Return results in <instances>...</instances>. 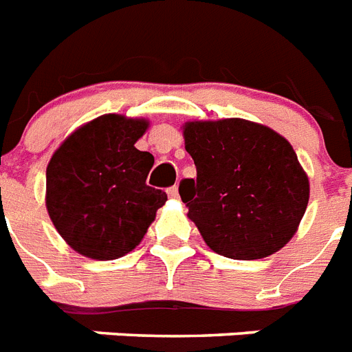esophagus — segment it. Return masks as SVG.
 Instances as JSON below:
<instances>
[{
    "label": "esophagus",
    "instance_id": "esophagus-1",
    "mask_svg": "<svg viewBox=\"0 0 352 352\" xmlns=\"http://www.w3.org/2000/svg\"><path fill=\"white\" fill-rule=\"evenodd\" d=\"M167 194L170 198H178V187H176V185H174V187H168Z\"/></svg>",
    "mask_w": 352,
    "mask_h": 352
}]
</instances>
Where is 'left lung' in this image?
<instances>
[{
  "label": "left lung",
  "mask_w": 352,
  "mask_h": 352,
  "mask_svg": "<svg viewBox=\"0 0 352 352\" xmlns=\"http://www.w3.org/2000/svg\"><path fill=\"white\" fill-rule=\"evenodd\" d=\"M184 136L196 179H182L179 196L205 243L232 260L280 251L309 204V179L291 143L240 118L187 123Z\"/></svg>",
  "instance_id": "8db88e82"
}]
</instances>
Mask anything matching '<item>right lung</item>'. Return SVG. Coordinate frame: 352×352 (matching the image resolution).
<instances>
[{"mask_svg": "<svg viewBox=\"0 0 352 352\" xmlns=\"http://www.w3.org/2000/svg\"><path fill=\"white\" fill-rule=\"evenodd\" d=\"M145 120L107 114L63 142L47 167V210L67 243L116 260L142 241L167 194L147 185L154 156L134 143Z\"/></svg>", "mask_w": 352, "mask_h": 352, "instance_id": "add662e5", "label": "right lung"}]
</instances>
